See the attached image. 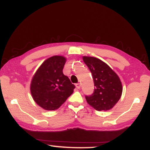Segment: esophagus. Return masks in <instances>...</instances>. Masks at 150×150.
<instances>
[{"label": "esophagus", "instance_id": "esophagus-1", "mask_svg": "<svg viewBox=\"0 0 150 150\" xmlns=\"http://www.w3.org/2000/svg\"><path fill=\"white\" fill-rule=\"evenodd\" d=\"M75 87H76V88H77V89H80V87H81L80 84V83H77V84H75Z\"/></svg>", "mask_w": 150, "mask_h": 150}]
</instances>
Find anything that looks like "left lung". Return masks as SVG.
I'll list each match as a JSON object with an SVG mask.
<instances>
[{"label": "left lung", "instance_id": "8db88e82", "mask_svg": "<svg viewBox=\"0 0 150 150\" xmlns=\"http://www.w3.org/2000/svg\"><path fill=\"white\" fill-rule=\"evenodd\" d=\"M83 61L92 73L94 92L85 96L87 102L97 111H107L116 105L123 91L117 74L104 62L94 57L83 56Z\"/></svg>", "mask_w": 150, "mask_h": 150}]
</instances>
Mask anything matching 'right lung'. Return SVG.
Masks as SVG:
<instances>
[{
  "label": "right lung",
  "mask_w": 150,
  "mask_h": 150,
  "mask_svg": "<svg viewBox=\"0 0 150 150\" xmlns=\"http://www.w3.org/2000/svg\"><path fill=\"white\" fill-rule=\"evenodd\" d=\"M66 58L54 56L48 58L34 74L31 94L39 106L47 110L58 109L73 94L75 85L63 73Z\"/></svg>",
  "instance_id": "obj_1"
}]
</instances>
